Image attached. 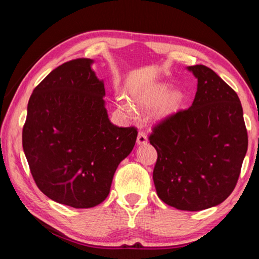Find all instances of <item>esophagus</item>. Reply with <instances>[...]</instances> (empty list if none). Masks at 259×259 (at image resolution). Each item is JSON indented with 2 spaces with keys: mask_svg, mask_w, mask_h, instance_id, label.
<instances>
[{
  "mask_svg": "<svg viewBox=\"0 0 259 259\" xmlns=\"http://www.w3.org/2000/svg\"><path fill=\"white\" fill-rule=\"evenodd\" d=\"M147 141H148L147 135L144 133V131H139L138 138H137V144H138V145H146Z\"/></svg>",
  "mask_w": 259,
  "mask_h": 259,
  "instance_id": "1",
  "label": "esophagus"
}]
</instances>
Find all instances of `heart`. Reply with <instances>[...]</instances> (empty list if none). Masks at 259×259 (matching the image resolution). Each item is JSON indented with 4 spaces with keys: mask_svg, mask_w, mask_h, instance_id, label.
I'll return each instance as SVG.
<instances>
[{
    "mask_svg": "<svg viewBox=\"0 0 259 259\" xmlns=\"http://www.w3.org/2000/svg\"><path fill=\"white\" fill-rule=\"evenodd\" d=\"M170 90L167 83H155L142 88L140 90L130 91V99L137 107L140 109H155V117L157 119H164L179 111L185 102V95L178 89ZM122 108L126 113H131V109L126 103L121 102Z\"/></svg>",
    "mask_w": 259,
    "mask_h": 259,
    "instance_id": "obj_1",
    "label": "heart"
}]
</instances>
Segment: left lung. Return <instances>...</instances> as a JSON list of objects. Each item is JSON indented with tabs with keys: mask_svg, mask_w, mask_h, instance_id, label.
I'll return each mask as SVG.
<instances>
[{
	"mask_svg": "<svg viewBox=\"0 0 259 259\" xmlns=\"http://www.w3.org/2000/svg\"><path fill=\"white\" fill-rule=\"evenodd\" d=\"M198 80L191 107L152 128L158 158L157 195L179 210L198 211L226 200L235 189L248 147L239 98L206 65L188 67Z\"/></svg>",
	"mask_w": 259,
	"mask_h": 259,
	"instance_id": "8db88e82",
	"label": "left lung"
}]
</instances>
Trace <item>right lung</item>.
I'll use <instances>...</instances> for the list:
<instances>
[{"instance_id":"obj_1","label":"right lung","mask_w":259,"mask_h":259,"mask_svg":"<svg viewBox=\"0 0 259 259\" xmlns=\"http://www.w3.org/2000/svg\"><path fill=\"white\" fill-rule=\"evenodd\" d=\"M91 59L71 60L38 84L27 103L22 145L32 177L50 199L91 208L108 197L138 131L110 122L103 81Z\"/></svg>"}]
</instances>
